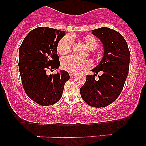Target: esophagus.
<instances>
[{
    "mask_svg": "<svg viewBox=\"0 0 146 146\" xmlns=\"http://www.w3.org/2000/svg\"><path fill=\"white\" fill-rule=\"evenodd\" d=\"M75 73H74V72H69V76H70L71 77H74V75H75Z\"/></svg>",
    "mask_w": 146,
    "mask_h": 146,
    "instance_id": "obj_1",
    "label": "esophagus"
}]
</instances>
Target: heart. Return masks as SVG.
<instances>
[{
    "label": "heart",
    "instance_id": "1",
    "mask_svg": "<svg viewBox=\"0 0 146 146\" xmlns=\"http://www.w3.org/2000/svg\"><path fill=\"white\" fill-rule=\"evenodd\" d=\"M82 42L86 47L91 50H96L99 42L95 37L87 36L82 38ZM73 38L71 36L67 35L61 38L58 44V52L61 55H64L69 52L72 49ZM62 69L69 72H77L91 67V63L87 59L79 58L74 55H69L62 58L60 63Z\"/></svg>",
    "mask_w": 146,
    "mask_h": 146
}]
</instances>
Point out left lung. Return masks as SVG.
Returning a JSON list of instances; mask_svg holds the SVG:
<instances>
[{"mask_svg":"<svg viewBox=\"0 0 146 146\" xmlns=\"http://www.w3.org/2000/svg\"><path fill=\"white\" fill-rule=\"evenodd\" d=\"M104 47V55L99 65L92 69L94 75L86 76V82L80 89L82 99L94 108L109 105L119 96L129 73V50L126 40L118 31L109 28L92 30ZM99 71L103 74L96 80Z\"/></svg>","mask_w":146,"mask_h":146,"instance_id":"1","label":"left lung"}]
</instances>
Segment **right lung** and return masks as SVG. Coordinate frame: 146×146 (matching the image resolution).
<instances>
[{
  "mask_svg": "<svg viewBox=\"0 0 146 146\" xmlns=\"http://www.w3.org/2000/svg\"><path fill=\"white\" fill-rule=\"evenodd\" d=\"M65 31L47 27L32 30L19 49V70L23 88L30 99L42 106H49L60 100L69 73L60 70L47 75V69L60 66L57 47Z\"/></svg>",
  "mask_w": 146,
  "mask_h": 146,
  "instance_id": "obj_1",
  "label": "right lung"
}]
</instances>
